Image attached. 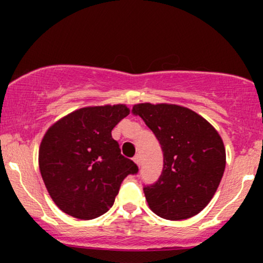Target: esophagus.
<instances>
[{
	"mask_svg": "<svg viewBox=\"0 0 263 263\" xmlns=\"http://www.w3.org/2000/svg\"><path fill=\"white\" fill-rule=\"evenodd\" d=\"M134 162L138 165V167H140V165H141V156L140 155H136L134 157Z\"/></svg>",
	"mask_w": 263,
	"mask_h": 263,
	"instance_id": "34e87169",
	"label": "esophagus"
}]
</instances>
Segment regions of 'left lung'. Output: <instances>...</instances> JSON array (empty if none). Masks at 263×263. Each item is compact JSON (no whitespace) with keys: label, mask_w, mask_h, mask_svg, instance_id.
I'll list each match as a JSON object with an SVG mask.
<instances>
[{"label":"left lung","mask_w":263,"mask_h":263,"mask_svg":"<svg viewBox=\"0 0 263 263\" xmlns=\"http://www.w3.org/2000/svg\"><path fill=\"white\" fill-rule=\"evenodd\" d=\"M138 115L155 134L163 152V170L143 192L151 210L167 220L197 215L209 204L225 171L221 137L190 108L171 104H137Z\"/></svg>","instance_id":"1"}]
</instances>
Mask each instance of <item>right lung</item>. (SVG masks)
Listing matches in <instances>:
<instances>
[{
  "label": "right lung",
  "instance_id": "add662e5",
  "mask_svg": "<svg viewBox=\"0 0 263 263\" xmlns=\"http://www.w3.org/2000/svg\"><path fill=\"white\" fill-rule=\"evenodd\" d=\"M128 114L126 105L83 107L45 132L39 170L50 198L65 214L99 218L114 205L123 179L138 172L111 136Z\"/></svg>",
  "mask_w": 263,
  "mask_h": 263
}]
</instances>
